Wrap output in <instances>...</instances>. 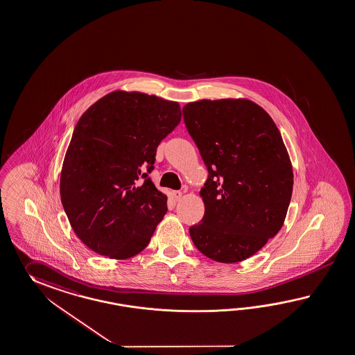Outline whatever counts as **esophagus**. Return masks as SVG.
<instances>
[{
	"mask_svg": "<svg viewBox=\"0 0 355 355\" xmlns=\"http://www.w3.org/2000/svg\"><path fill=\"white\" fill-rule=\"evenodd\" d=\"M172 196H173V199L175 200V201H178V200L182 198L181 191H173V192H172Z\"/></svg>",
	"mask_w": 355,
	"mask_h": 355,
	"instance_id": "esophagus-1",
	"label": "esophagus"
}]
</instances>
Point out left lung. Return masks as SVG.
I'll return each mask as SVG.
<instances>
[{"label":"left lung","mask_w":355,"mask_h":355,"mask_svg":"<svg viewBox=\"0 0 355 355\" xmlns=\"http://www.w3.org/2000/svg\"><path fill=\"white\" fill-rule=\"evenodd\" d=\"M182 113L209 172L192 242L216 261L248 259L276 236L290 205L294 175L281 133L249 100H201Z\"/></svg>","instance_id":"8db88e82"}]
</instances>
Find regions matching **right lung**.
Returning a JSON list of instances; mask_svg holds the SVG:
<instances>
[{
    "label": "right lung",
    "instance_id": "1",
    "mask_svg": "<svg viewBox=\"0 0 355 355\" xmlns=\"http://www.w3.org/2000/svg\"><path fill=\"white\" fill-rule=\"evenodd\" d=\"M181 121L180 105L115 91L80 116L64 159L61 202L86 246L112 259L144 250L166 213L148 174L156 148Z\"/></svg>",
    "mask_w": 355,
    "mask_h": 355
}]
</instances>
